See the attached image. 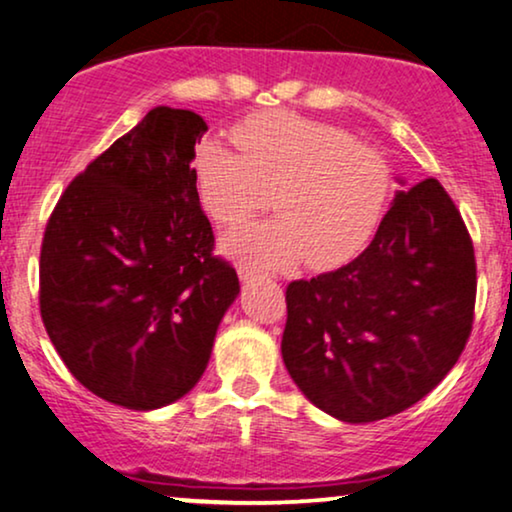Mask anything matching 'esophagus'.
I'll use <instances>...</instances> for the list:
<instances>
[{
    "instance_id": "1",
    "label": "esophagus",
    "mask_w": 512,
    "mask_h": 512,
    "mask_svg": "<svg viewBox=\"0 0 512 512\" xmlns=\"http://www.w3.org/2000/svg\"><path fill=\"white\" fill-rule=\"evenodd\" d=\"M238 276H241L243 281H252V278H257L260 274H257V269L252 267L250 262H241L238 264Z\"/></svg>"
}]
</instances>
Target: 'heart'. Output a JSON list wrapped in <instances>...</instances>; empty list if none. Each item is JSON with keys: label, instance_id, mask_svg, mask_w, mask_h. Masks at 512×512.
<instances>
[{"label": "heart", "instance_id": "1", "mask_svg": "<svg viewBox=\"0 0 512 512\" xmlns=\"http://www.w3.org/2000/svg\"><path fill=\"white\" fill-rule=\"evenodd\" d=\"M238 153L203 141L193 155L198 198L217 224L243 222L274 189L276 217L224 236V250L255 269L307 257L333 269L364 250L385 215L392 172L383 153L342 127L293 111H264L236 122Z\"/></svg>", "mask_w": 512, "mask_h": 512}]
</instances>
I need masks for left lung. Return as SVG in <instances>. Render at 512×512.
Masks as SVG:
<instances>
[{
	"label": "left lung",
	"mask_w": 512,
	"mask_h": 512,
	"mask_svg": "<svg viewBox=\"0 0 512 512\" xmlns=\"http://www.w3.org/2000/svg\"><path fill=\"white\" fill-rule=\"evenodd\" d=\"M477 264L437 179L399 191L357 260L286 288L283 364L304 397L373 423L442 383L470 338Z\"/></svg>",
	"instance_id": "obj_1"
}]
</instances>
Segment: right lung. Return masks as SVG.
Instances as JSON below:
<instances>
[{
    "mask_svg": "<svg viewBox=\"0 0 512 512\" xmlns=\"http://www.w3.org/2000/svg\"><path fill=\"white\" fill-rule=\"evenodd\" d=\"M205 132L193 111H148L70 181L44 229V328L68 371L125 409L193 390L241 290L200 208L191 163Z\"/></svg>",
    "mask_w": 512,
    "mask_h": 512,
    "instance_id": "1",
    "label": "right lung"
}]
</instances>
